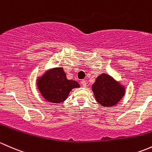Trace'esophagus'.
<instances>
[{
  "mask_svg": "<svg viewBox=\"0 0 152 152\" xmlns=\"http://www.w3.org/2000/svg\"><path fill=\"white\" fill-rule=\"evenodd\" d=\"M80 83H81V85H82L83 87H86L87 86V83H86V82L85 80H82L80 82Z\"/></svg>",
  "mask_w": 152,
  "mask_h": 152,
  "instance_id": "1",
  "label": "esophagus"
}]
</instances>
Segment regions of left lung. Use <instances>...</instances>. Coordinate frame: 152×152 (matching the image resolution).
<instances>
[{
  "instance_id": "left-lung-1",
  "label": "left lung",
  "mask_w": 152,
  "mask_h": 152,
  "mask_svg": "<svg viewBox=\"0 0 152 152\" xmlns=\"http://www.w3.org/2000/svg\"><path fill=\"white\" fill-rule=\"evenodd\" d=\"M96 102L103 107L115 106L124 96L126 88L112 76L102 73L92 85Z\"/></svg>"
}]
</instances>
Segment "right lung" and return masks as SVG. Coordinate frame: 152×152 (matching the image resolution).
Returning <instances> with one entry per match:
<instances>
[{"instance_id": "obj_1", "label": "right lung", "mask_w": 152, "mask_h": 152, "mask_svg": "<svg viewBox=\"0 0 152 152\" xmlns=\"http://www.w3.org/2000/svg\"><path fill=\"white\" fill-rule=\"evenodd\" d=\"M37 86L44 99L57 104L64 102L73 88L80 87L77 81L67 79L63 67H56L45 72L38 77Z\"/></svg>"}]
</instances>
